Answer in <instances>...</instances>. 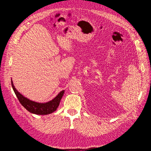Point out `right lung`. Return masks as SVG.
I'll return each mask as SVG.
<instances>
[{
	"label": "right lung",
	"mask_w": 151,
	"mask_h": 151,
	"mask_svg": "<svg viewBox=\"0 0 151 151\" xmlns=\"http://www.w3.org/2000/svg\"><path fill=\"white\" fill-rule=\"evenodd\" d=\"M11 83L15 94L17 96L19 101L22 105V106L26 108L30 113L37 115H48L52 114V112L56 111L60 104V101L63 97L64 92H65L64 90L60 91L52 100L47 102H45V103H41V102L32 101L24 97L16 89L14 85V83H13L12 79H11Z\"/></svg>",
	"instance_id": "add662e5"
}]
</instances>
